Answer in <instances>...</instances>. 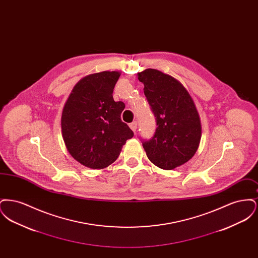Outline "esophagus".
Wrapping results in <instances>:
<instances>
[{
	"label": "esophagus",
	"instance_id": "34e87169",
	"mask_svg": "<svg viewBox=\"0 0 258 258\" xmlns=\"http://www.w3.org/2000/svg\"><path fill=\"white\" fill-rule=\"evenodd\" d=\"M130 127H131V130L135 133L136 132V130H137V123L136 122H133V123H130Z\"/></svg>",
	"mask_w": 258,
	"mask_h": 258
}]
</instances>
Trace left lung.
<instances>
[{"mask_svg": "<svg viewBox=\"0 0 258 258\" xmlns=\"http://www.w3.org/2000/svg\"><path fill=\"white\" fill-rule=\"evenodd\" d=\"M137 76L157 120L155 135L143 148L152 163L172 170L190 160L199 147L201 122L196 103L171 75L147 69Z\"/></svg>", "mask_w": 258, "mask_h": 258, "instance_id": "8db88e82", "label": "left lung"}]
</instances>
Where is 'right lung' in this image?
<instances>
[{"label":"right lung","mask_w":258,"mask_h":258,"mask_svg":"<svg viewBox=\"0 0 258 258\" xmlns=\"http://www.w3.org/2000/svg\"><path fill=\"white\" fill-rule=\"evenodd\" d=\"M120 72L87 75L74 87L61 112V135L70 155L80 164L102 169L118 159L133 131L121 120L122 101L113 99Z\"/></svg>","instance_id":"1"}]
</instances>
